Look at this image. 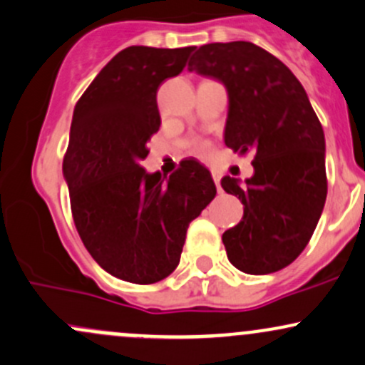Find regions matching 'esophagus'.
<instances>
[{
	"instance_id": "34e87169",
	"label": "esophagus",
	"mask_w": 365,
	"mask_h": 365,
	"mask_svg": "<svg viewBox=\"0 0 365 365\" xmlns=\"http://www.w3.org/2000/svg\"><path fill=\"white\" fill-rule=\"evenodd\" d=\"M212 178H213V182L217 184L218 190H220V173H218V170H212Z\"/></svg>"
}]
</instances>
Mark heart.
<instances>
[{"mask_svg": "<svg viewBox=\"0 0 365 365\" xmlns=\"http://www.w3.org/2000/svg\"><path fill=\"white\" fill-rule=\"evenodd\" d=\"M198 153H201V155H203V153H207V147H205V145H200Z\"/></svg>", "mask_w": 365, "mask_h": 365, "instance_id": "b5f03b06", "label": "heart"}]
</instances>
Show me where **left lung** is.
<instances>
[{"label": "left lung", "instance_id": "left-lung-1", "mask_svg": "<svg viewBox=\"0 0 365 365\" xmlns=\"http://www.w3.org/2000/svg\"><path fill=\"white\" fill-rule=\"evenodd\" d=\"M187 70L224 85L229 96L224 141L255 152V174L225 175L242 220L222 235L227 258L250 275L289 267L309 242L327 201L324 133L301 81L252 42H213L191 56Z\"/></svg>", "mask_w": 365, "mask_h": 365}]
</instances>
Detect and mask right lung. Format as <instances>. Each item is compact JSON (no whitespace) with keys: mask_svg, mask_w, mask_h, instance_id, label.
<instances>
[{"mask_svg":"<svg viewBox=\"0 0 365 365\" xmlns=\"http://www.w3.org/2000/svg\"><path fill=\"white\" fill-rule=\"evenodd\" d=\"M191 51L126 47L73 110L63 160L73 220L92 258L133 284H155L174 272L187 227L217 195L210 170L195 158L169 178L140 165L160 128L157 90L184 70Z\"/></svg>","mask_w":365,"mask_h":365,"instance_id":"add662e5","label":"right lung"}]
</instances>
